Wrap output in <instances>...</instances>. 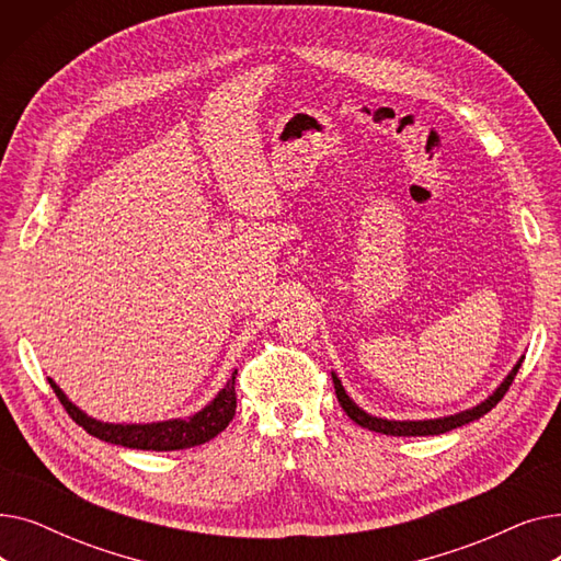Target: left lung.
<instances>
[{"label":"left lung","instance_id":"8db88e82","mask_svg":"<svg viewBox=\"0 0 561 561\" xmlns=\"http://www.w3.org/2000/svg\"><path fill=\"white\" fill-rule=\"evenodd\" d=\"M523 364V357L516 362V366L512 368V373L503 379V385H500L484 402L470 407L466 411H459V414H453V416H444V419H430V421H389V419H379V416H370L368 411H364L355 400H352L343 385L341 379L336 377V373H332V379H334V389H336V398L343 407L345 414L355 421L357 425L362 427H368L370 432H379V434H389V436H434V434H446L455 427H461L466 423H473L478 419H482L486 411H491L500 400H503V396L507 393V389L512 387V381L518 373Z\"/></svg>","mask_w":561,"mask_h":561}]
</instances>
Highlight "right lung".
Here are the masks:
<instances>
[{
  "label": "right lung",
  "instance_id": "1",
  "mask_svg": "<svg viewBox=\"0 0 561 561\" xmlns=\"http://www.w3.org/2000/svg\"><path fill=\"white\" fill-rule=\"evenodd\" d=\"M49 387L54 389L56 398L61 400L70 419L83 427L91 436H98L100 440L113 446H125L134 450H157V453H170V450H184L193 446H202L206 440L218 436L233 419L236 414V370L227 379V385L218 391V396L199 409L197 414L188 419H170L159 423H104L93 416H88L77 404L68 400V396L58 389L51 377Z\"/></svg>",
  "mask_w": 561,
  "mask_h": 561
}]
</instances>
